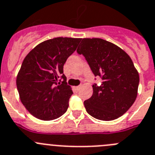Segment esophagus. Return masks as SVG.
I'll use <instances>...</instances> for the list:
<instances>
[{"instance_id": "esophagus-1", "label": "esophagus", "mask_w": 155, "mask_h": 155, "mask_svg": "<svg viewBox=\"0 0 155 155\" xmlns=\"http://www.w3.org/2000/svg\"><path fill=\"white\" fill-rule=\"evenodd\" d=\"M81 87V85H79V86H77V87H75V88H76L77 90H79V88H80Z\"/></svg>"}]
</instances>
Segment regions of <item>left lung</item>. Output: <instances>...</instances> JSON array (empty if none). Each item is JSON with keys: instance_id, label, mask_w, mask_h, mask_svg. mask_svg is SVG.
I'll return each mask as SVG.
<instances>
[{"instance_id": "8db88e82", "label": "left lung", "mask_w": 155, "mask_h": 155, "mask_svg": "<svg viewBox=\"0 0 155 155\" xmlns=\"http://www.w3.org/2000/svg\"><path fill=\"white\" fill-rule=\"evenodd\" d=\"M77 52L83 54L100 86L93 84V94L84 104L87 113L98 120H112L123 115L137 95L139 74L124 51L101 38H81Z\"/></svg>"}]
</instances>
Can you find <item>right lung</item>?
<instances>
[{
  "label": "right lung",
  "instance_id": "right-lung-1",
  "mask_svg": "<svg viewBox=\"0 0 155 155\" xmlns=\"http://www.w3.org/2000/svg\"><path fill=\"white\" fill-rule=\"evenodd\" d=\"M79 42L80 38L47 40L31 50L23 61L17 76V88L25 108L37 118L51 120L67 111L73 91L67 84L64 64Z\"/></svg>",
  "mask_w": 155,
  "mask_h": 155
}]
</instances>
